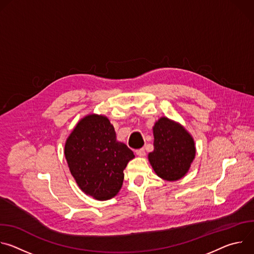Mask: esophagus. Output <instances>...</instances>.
<instances>
[{"label": "esophagus", "instance_id": "1", "mask_svg": "<svg viewBox=\"0 0 254 254\" xmlns=\"http://www.w3.org/2000/svg\"><path fill=\"white\" fill-rule=\"evenodd\" d=\"M135 154L138 157H144V156H146V151H144V149H139V150L135 151Z\"/></svg>", "mask_w": 254, "mask_h": 254}]
</instances>
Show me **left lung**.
Masks as SVG:
<instances>
[{
	"label": "left lung",
	"mask_w": 254,
	"mask_h": 254,
	"mask_svg": "<svg viewBox=\"0 0 254 254\" xmlns=\"http://www.w3.org/2000/svg\"><path fill=\"white\" fill-rule=\"evenodd\" d=\"M154 151L149 162L155 173L166 181H178L189 171L196 156L195 141L181 124L166 117L153 127Z\"/></svg>",
	"instance_id": "obj_1"
}]
</instances>
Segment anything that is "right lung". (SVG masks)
I'll return each mask as SVG.
<instances>
[{
	"instance_id": "1",
	"label": "right lung",
	"mask_w": 254,
	"mask_h": 254,
	"mask_svg": "<svg viewBox=\"0 0 254 254\" xmlns=\"http://www.w3.org/2000/svg\"><path fill=\"white\" fill-rule=\"evenodd\" d=\"M64 155L75 182L95 200L114 198L124 182V170L134 155L117 139L114 126L105 116L82 118L66 139Z\"/></svg>"
}]
</instances>
